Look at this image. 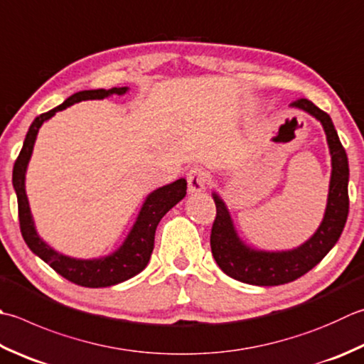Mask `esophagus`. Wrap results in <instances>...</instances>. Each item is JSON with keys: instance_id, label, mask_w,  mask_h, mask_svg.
Returning a JSON list of instances; mask_svg holds the SVG:
<instances>
[{"instance_id": "1", "label": "esophagus", "mask_w": 364, "mask_h": 364, "mask_svg": "<svg viewBox=\"0 0 364 364\" xmlns=\"http://www.w3.org/2000/svg\"><path fill=\"white\" fill-rule=\"evenodd\" d=\"M208 183V173L202 167H192L188 173L189 192H202Z\"/></svg>"}]
</instances>
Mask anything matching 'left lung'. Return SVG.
Listing matches in <instances>:
<instances>
[{
    "label": "left lung",
    "instance_id": "left-lung-1",
    "mask_svg": "<svg viewBox=\"0 0 364 364\" xmlns=\"http://www.w3.org/2000/svg\"><path fill=\"white\" fill-rule=\"evenodd\" d=\"M290 107L317 118L323 126L330 146L333 168L328 203L317 232L304 245L291 251H255L238 238L225 203L218 194H213L216 203V219L210 237L213 257L227 276L252 286H281L308 273L336 245L348 215V161L330 115L308 99H298Z\"/></svg>",
    "mask_w": 364,
    "mask_h": 364
}]
</instances>
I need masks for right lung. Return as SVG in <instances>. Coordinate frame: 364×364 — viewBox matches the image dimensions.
I'll list each match as a JSON object with an SVG mask.
<instances>
[{"mask_svg":"<svg viewBox=\"0 0 364 364\" xmlns=\"http://www.w3.org/2000/svg\"><path fill=\"white\" fill-rule=\"evenodd\" d=\"M126 91V87H115L110 90L78 91L75 95L68 97L61 105L55 107V109L48 110L47 113H42L39 117H36L33 124L30 126V129H28L23 141V148H21L16 164H14L12 184L17 194L21 237H23L28 247H30L38 257L48 263L56 273L61 274L64 279H68L82 287H110L115 286V284L131 279L135 274H139L141 269H145L149 257H151L154 247V233L159 220L170 208H173V206L186 196L188 183L184 178H180V180L151 192V194L146 197L144 206H141L139 218L135 220L132 230L127 235L123 246H121L118 251L102 259H70L68 255H63L53 251L52 247L41 240L38 232H36L30 211V203H28V197L25 192V173L28 162H30L31 158L36 135L39 132V127L44 121L52 118L56 112L64 110L66 107L75 102L88 101V99H104L110 95H124Z\"/></svg>","mask_w":364,"mask_h":364,"instance_id":"1","label":"right lung"}]
</instances>
